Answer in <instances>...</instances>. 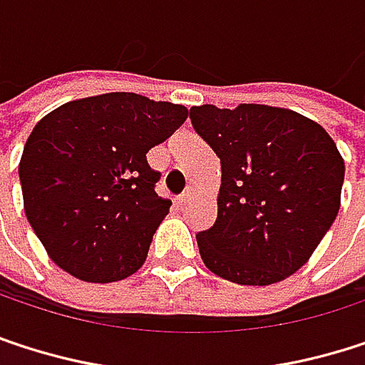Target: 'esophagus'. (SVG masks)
I'll return each instance as SVG.
<instances>
[{"label":"esophagus","instance_id":"obj_1","mask_svg":"<svg viewBox=\"0 0 365 365\" xmlns=\"http://www.w3.org/2000/svg\"><path fill=\"white\" fill-rule=\"evenodd\" d=\"M191 195H193V191H191V189H187V191L178 197V204H180V206H182V204H187V202L191 200Z\"/></svg>","mask_w":365,"mask_h":365}]
</instances>
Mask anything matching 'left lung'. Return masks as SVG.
Masks as SVG:
<instances>
[{
    "mask_svg": "<svg viewBox=\"0 0 365 365\" xmlns=\"http://www.w3.org/2000/svg\"><path fill=\"white\" fill-rule=\"evenodd\" d=\"M189 114L221 159L217 221L195 236L206 268L259 287L297 272L340 210L344 159L331 135L266 103H204Z\"/></svg>",
    "mask_w": 365,
    "mask_h": 365,
    "instance_id": "1",
    "label": "left lung"
}]
</instances>
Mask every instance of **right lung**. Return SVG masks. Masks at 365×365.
I'll return each instance as SVG.
<instances>
[{"label": "right lung", "instance_id": "1", "mask_svg": "<svg viewBox=\"0 0 365 365\" xmlns=\"http://www.w3.org/2000/svg\"><path fill=\"white\" fill-rule=\"evenodd\" d=\"M189 116L172 101L103 93L38 120L19 163L23 208L48 257L85 282L142 268L172 202L155 193L146 153Z\"/></svg>", "mask_w": 365, "mask_h": 365}]
</instances>
